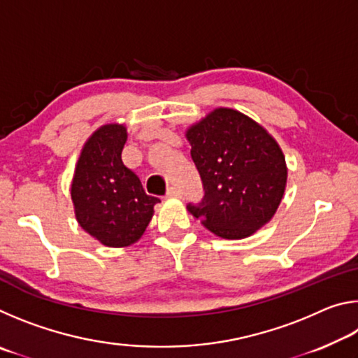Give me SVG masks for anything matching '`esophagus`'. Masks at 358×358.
I'll use <instances>...</instances> for the list:
<instances>
[{
	"label": "esophagus",
	"mask_w": 358,
	"mask_h": 358,
	"mask_svg": "<svg viewBox=\"0 0 358 358\" xmlns=\"http://www.w3.org/2000/svg\"><path fill=\"white\" fill-rule=\"evenodd\" d=\"M166 196H167V197H180V196H181L180 187H177V186H171V187H169V189H167Z\"/></svg>",
	"instance_id": "34e87169"
}]
</instances>
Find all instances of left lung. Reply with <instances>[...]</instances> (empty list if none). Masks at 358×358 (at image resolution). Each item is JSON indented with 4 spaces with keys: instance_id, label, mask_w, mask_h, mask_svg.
<instances>
[{
    "instance_id": "8db88e82",
    "label": "left lung",
    "mask_w": 358,
    "mask_h": 358,
    "mask_svg": "<svg viewBox=\"0 0 358 358\" xmlns=\"http://www.w3.org/2000/svg\"><path fill=\"white\" fill-rule=\"evenodd\" d=\"M203 197L187 203L217 237H250L271 220L286 187L287 169L275 138L232 108H216L186 132Z\"/></svg>"
}]
</instances>
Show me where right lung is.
Instances as JSON below:
<instances>
[{"label":"right lung","instance_id":"add662e5","mask_svg":"<svg viewBox=\"0 0 358 358\" xmlns=\"http://www.w3.org/2000/svg\"><path fill=\"white\" fill-rule=\"evenodd\" d=\"M126 128L106 124L88 138L71 186L77 221L110 248L142 237L159 199L148 196L137 175L121 161Z\"/></svg>","mask_w":358,"mask_h":358}]
</instances>
